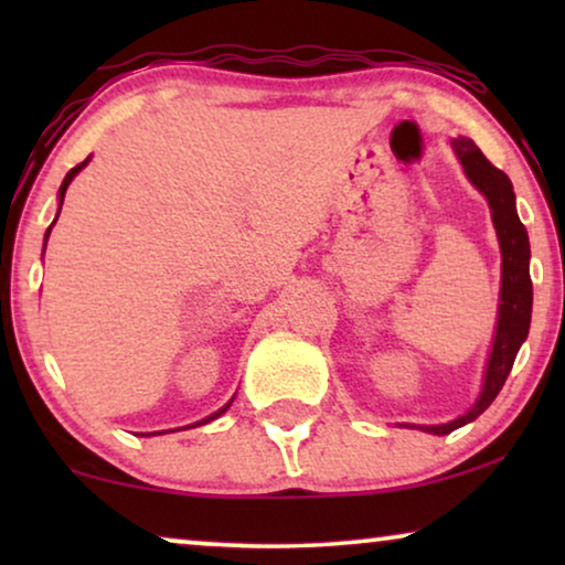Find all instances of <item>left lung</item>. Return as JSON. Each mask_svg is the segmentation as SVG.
<instances>
[{
  "label": "left lung",
  "mask_w": 565,
  "mask_h": 565,
  "mask_svg": "<svg viewBox=\"0 0 565 565\" xmlns=\"http://www.w3.org/2000/svg\"><path fill=\"white\" fill-rule=\"evenodd\" d=\"M452 149L458 153L462 169H466L468 180L483 192L489 200L493 228H497L499 246H501V296H499V321L497 334H493V347L489 354V365H486L483 391L476 398V404L466 414L447 424H435V427H419L429 435H450L458 427H466L481 416L491 401L499 396L501 385L507 375L512 373L514 358L520 352L524 339L530 331L532 316V280H530V238L527 228L522 226L520 215H516L514 190L509 177L491 164L483 157L481 149L460 136L452 138Z\"/></svg>",
  "instance_id": "obj_1"
}]
</instances>
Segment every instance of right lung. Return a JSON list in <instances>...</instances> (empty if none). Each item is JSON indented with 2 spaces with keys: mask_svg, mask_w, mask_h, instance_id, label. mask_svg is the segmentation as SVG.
Instances as JSON below:
<instances>
[{
  "mask_svg": "<svg viewBox=\"0 0 565 565\" xmlns=\"http://www.w3.org/2000/svg\"><path fill=\"white\" fill-rule=\"evenodd\" d=\"M87 164H89V159H84V161H82V164H76L74 169H68V174L64 177V182H61V190H58V213H61V205H64V195H66V188H68V184H72V180H74V177H76V174H79V172H82V169H84V167H87ZM56 218H58V215H56ZM53 223H56V221H53ZM53 223H51V228H53ZM51 228H49V231H45V242H49V236H51ZM43 252H45V249H43ZM231 401H234V398H231ZM231 401H228V404H226V406H223V408H218V412H215V414H211V416H205V419H203V422L192 424V427H200V424H207V422L218 419V416H221L223 412H226V408L231 406ZM153 435H157V431H153Z\"/></svg>",
  "mask_w": 565,
  "mask_h": 565,
  "instance_id": "1",
  "label": "right lung"
}]
</instances>
